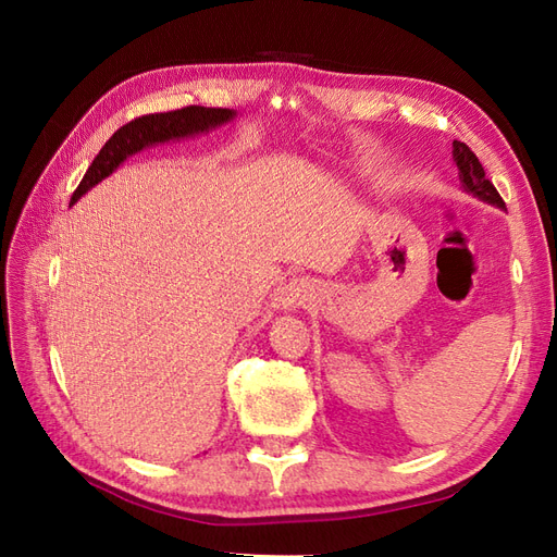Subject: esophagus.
<instances>
[{"label":"esophagus","mask_w":557,"mask_h":557,"mask_svg":"<svg viewBox=\"0 0 557 557\" xmlns=\"http://www.w3.org/2000/svg\"><path fill=\"white\" fill-rule=\"evenodd\" d=\"M311 297H313V283L299 278V281H293L288 288H285L283 305L290 309H299V307H305Z\"/></svg>","instance_id":"1"}]
</instances>
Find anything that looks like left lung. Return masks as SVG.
Wrapping results in <instances>:
<instances>
[{"mask_svg": "<svg viewBox=\"0 0 557 557\" xmlns=\"http://www.w3.org/2000/svg\"><path fill=\"white\" fill-rule=\"evenodd\" d=\"M453 158L458 162V170H460V181L469 193H474L476 197H481L483 201H491V205L504 209V199L499 197L497 188L493 185V181L485 176L483 172V164L479 162V158L474 156V150H471L467 144L462 141H453Z\"/></svg>", "mask_w": 557, "mask_h": 557, "instance_id": "1", "label": "left lung"}]
</instances>
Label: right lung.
<instances>
[{"label": "right lung", "mask_w": 557, "mask_h": 557, "mask_svg": "<svg viewBox=\"0 0 557 557\" xmlns=\"http://www.w3.org/2000/svg\"><path fill=\"white\" fill-rule=\"evenodd\" d=\"M234 111L230 109H213V107H183L176 111L166 113H148L139 115L123 125L121 129L113 132V137L102 146L99 156L88 166L86 176L81 178L78 188L72 195V205L86 195L92 185H97L102 178H107L117 164H121L127 156L139 153L141 148L162 144L170 139L188 137V134L207 132L209 127H218L227 123Z\"/></svg>", "instance_id": "right-lung-1"}]
</instances>
